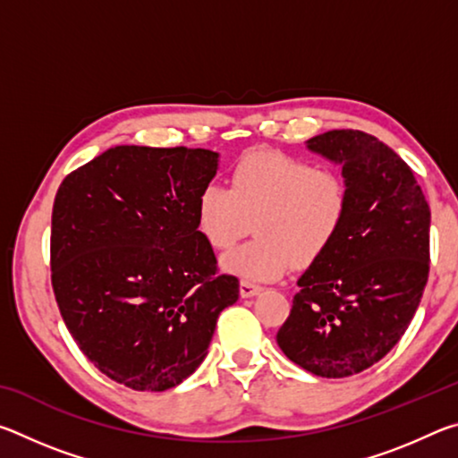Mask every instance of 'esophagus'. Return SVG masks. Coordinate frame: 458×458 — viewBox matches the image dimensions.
<instances>
[{
	"instance_id": "obj_1",
	"label": "esophagus",
	"mask_w": 458,
	"mask_h": 458,
	"mask_svg": "<svg viewBox=\"0 0 458 458\" xmlns=\"http://www.w3.org/2000/svg\"><path fill=\"white\" fill-rule=\"evenodd\" d=\"M260 291H262V286L257 284V283H252V281H242V283H240V294H242L244 299L254 297V294H259Z\"/></svg>"
}]
</instances>
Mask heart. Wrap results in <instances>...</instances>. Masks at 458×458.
Wrapping results in <instances>:
<instances>
[{"mask_svg": "<svg viewBox=\"0 0 458 458\" xmlns=\"http://www.w3.org/2000/svg\"><path fill=\"white\" fill-rule=\"evenodd\" d=\"M228 183L230 188L210 183L199 191L196 222L216 250L234 246L254 222L257 236L224 259V268L244 281H275L293 265L311 267L339 238L350 216L345 175L289 153H248Z\"/></svg>", "mask_w": 458, "mask_h": 458, "instance_id": "b5f03b06", "label": "heart"}]
</instances>
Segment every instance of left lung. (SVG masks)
Segmentation results:
<instances>
[{"instance_id": "1", "label": "left lung", "mask_w": 458, "mask_h": 458, "mask_svg": "<svg viewBox=\"0 0 458 458\" xmlns=\"http://www.w3.org/2000/svg\"><path fill=\"white\" fill-rule=\"evenodd\" d=\"M307 147L341 164L350 216L325 257L297 281L276 344L315 376L347 377L382 360L420 305L430 208L410 165L374 135L327 131Z\"/></svg>"}]
</instances>
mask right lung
<instances>
[{"label":"right lung","instance_id":"1","mask_svg":"<svg viewBox=\"0 0 458 458\" xmlns=\"http://www.w3.org/2000/svg\"><path fill=\"white\" fill-rule=\"evenodd\" d=\"M218 153L119 145L74 169L52 208V289L81 352L114 382L164 392L204 361L238 278L196 222Z\"/></svg>","mask_w":458,"mask_h":458}]
</instances>
